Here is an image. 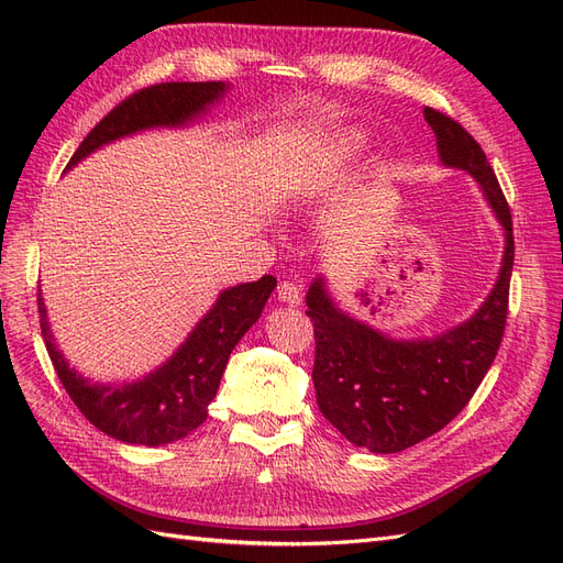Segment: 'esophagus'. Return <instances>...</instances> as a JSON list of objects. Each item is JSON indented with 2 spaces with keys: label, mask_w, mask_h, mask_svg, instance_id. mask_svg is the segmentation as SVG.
<instances>
[{
  "label": "esophagus",
  "mask_w": 563,
  "mask_h": 563,
  "mask_svg": "<svg viewBox=\"0 0 563 563\" xmlns=\"http://www.w3.org/2000/svg\"><path fill=\"white\" fill-rule=\"evenodd\" d=\"M277 298L286 305H300L302 300V288L298 282H279L277 286Z\"/></svg>",
  "instance_id": "esophagus-1"
}]
</instances>
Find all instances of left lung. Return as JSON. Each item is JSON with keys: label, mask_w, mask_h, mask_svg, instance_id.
<instances>
[{"label": "left lung", "mask_w": 563, "mask_h": 563, "mask_svg": "<svg viewBox=\"0 0 563 563\" xmlns=\"http://www.w3.org/2000/svg\"><path fill=\"white\" fill-rule=\"evenodd\" d=\"M441 164L472 174L505 228L503 267L490 296L451 331L395 340L340 312L323 279L308 291L314 323L312 380L317 404L333 428L373 453H399L437 434L463 411L496 360L507 321L515 265L512 213L482 145L453 117L424 108Z\"/></svg>", "instance_id": "1"}]
</instances>
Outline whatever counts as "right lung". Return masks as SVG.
I'll list each match as a JSON object with an SVG mask.
<instances>
[{
    "label": "right lung",
    "instance_id": "obj_1",
    "mask_svg": "<svg viewBox=\"0 0 563 563\" xmlns=\"http://www.w3.org/2000/svg\"><path fill=\"white\" fill-rule=\"evenodd\" d=\"M225 91L223 81H164L135 91L91 129L67 162V168L100 145L124 139L129 133L155 126H183L207 112ZM275 286L277 279L265 275L258 282L228 288L172 360L143 380L124 385L89 383L70 368L51 335L42 294L37 296L40 327L51 364L81 416L93 428L124 444L159 446L190 434L207 420L230 352L258 321Z\"/></svg>",
    "mask_w": 563,
    "mask_h": 563
}]
</instances>
